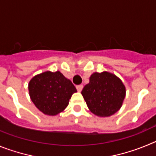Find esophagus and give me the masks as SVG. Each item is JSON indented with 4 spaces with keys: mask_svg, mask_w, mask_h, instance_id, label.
Masks as SVG:
<instances>
[{
    "mask_svg": "<svg viewBox=\"0 0 156 156\" xmlns=\"http://www.w3.org/2000/svg\"><path fill=\"white\" fill-rule=\"evenodd\" d=\"M83 87L82 84L77 85V86H76V89H77V90H78V91H79V92H80L81 90H82Z\"/></svg>",
    "mask_w": 156,
    "mask_h": 156,
    "instance_id": "obj_1",
    "label": "esophagus"
}]
</instances>
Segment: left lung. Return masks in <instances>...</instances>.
Listing matches in <instances>:
<instances>
[{"mask_svg":"<svg viewBox=\"0 0 156 156\" xmlns=\"http://www.w3.org/2000/svg\"><path fill=\"white\" fill-rule=\"evenodd\" d=\"M87 107L98 116H110L122 106L126 89L116 76L108 72L94 73L81 91Z\"/></svg>","mask_w":156,"mask_h":156,"instance_id":"obj_1","label":"left lung"}]
</instances>
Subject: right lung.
<instances>
[{"label":"right lung","instance_id":"1","mask_svg":"<svg viewBox=\"0 0 156 156\" xmlns=\"http://www.w3.org/2000/svg\"><path fill=\"white\" fill-rule=\"evenodd\" d=\"M29 91L32 101L40 111L49 115L60 113L68 106L75 86L59 71H48L30 81Z\"/></svg>","mask_w":156,"mask_h":156}]
</instances>
